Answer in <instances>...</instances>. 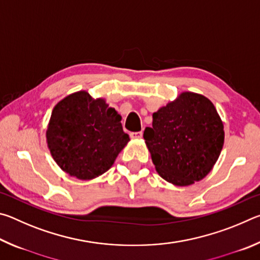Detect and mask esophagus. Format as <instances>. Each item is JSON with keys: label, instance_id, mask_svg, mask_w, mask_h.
<instances>
[{"label": "esophagus", "instance_id": "34e87169", "mask_svg": "<svg viewBox=\"0 0 260 260\" xmlns=\"http://www.w3.org/2000/svg\"><path fill=\"white\" fill-rule=\"evenodd\" d=\"M129 135H131L132 139H141V138H142L143 133H142V131H141V132H132Z\"/></svg>", "mask_w": 260, "mask_h": 260}]
</instances>
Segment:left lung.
Wrapping results in <instances>:
<instances>
[{"label":"left lung","instance_id":"1","mask_svg":"<svg viewBox=\"0 0 260 260\" xmlns=\"http://www.w3.org/2000/svg\"><path fill=\"white\" fill-rule=\"evenodd\" d=\"M143 138L160 177L188 186L212 170L225 133L212 102L186 91L152 114V126L144 129Z\"/></svg>","mask_w":260,"mask_h":260}]
</instances>
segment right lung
<instances>
[{
  "label": "right lung",
  "mask_w": 260,
  "mask_h": 260,
  "mask_svg": "<svg viewBox=\"0 0 260 260\" xmlns=\"http://www.w3.org/2000/svg\"><path fill=\"white\" fill-rule=\"evenodd\" d=\"M120 120L102 99L94 100L86 91L68 96L52 110L47 129L52 158L72 177H99L112 166L129 141Z\"/></svg>",
  "instance_id": "1"
}]
</instances>
